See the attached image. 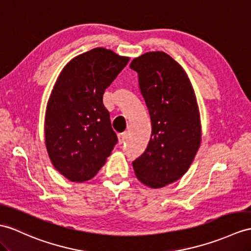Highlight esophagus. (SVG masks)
Segmentation results:
<instances>
[{"label": "esophagus", "mask_w": 251, "mask_h": 251, "mask_svg": "<svg viewBox=\"0 0 251 251\" xmlns=\"http://www.w3.org/2000/svg\"><path fill=\"white\" fill-rule=\"evenodd\" d=\"M127 138V133H121L118 135V142L119 144H124Z\"/></svg>", "instance_id": "1"}]
</instances>
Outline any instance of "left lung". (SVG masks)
I'll return each mask as SVG.
<instances>
[{"label": "left lung", "instance_id": "8db88e82", "mask_svg": "<svg viewBox=\"0 0 251 251\" xmlns=\"http://www.w3.org/2000/svg\"><path fill=\"white\" fill-rule=\"evenodd\" d=\"M130 68L138 73L152 126L147 149L133 168L145 185L164 187L182 178L200 147L196 96L184 69L166 53H145L132 60Z\"/></svg>", "mask_w": 251, "mask_h": 251}]
</instances>
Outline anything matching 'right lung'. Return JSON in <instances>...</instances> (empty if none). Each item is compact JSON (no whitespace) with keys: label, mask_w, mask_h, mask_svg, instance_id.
<instances>
[{"label":"right lung","mask_w":251,"mask_h":251,"mask_svg":"<svg viewBox=\"0 0 251 251\" xmlns=\"http://www.w3.org/2000/svg\"><path fill=\"white\" fill-rule=\"evenodd\" d=\"M129 59L95 48L59 73L47 104L45 138L53 166L72 182L94 178L118 142L103 94Z\"/></svg>","instance_id":"right-lung-1"}]
</instances>
